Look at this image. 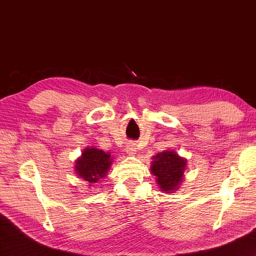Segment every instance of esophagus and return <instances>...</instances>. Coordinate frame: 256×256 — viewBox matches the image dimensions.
<instances>
[{
	"label": "esophagus",
	"mask_w": 256,
	"mask_h": 256,
	"mask_svg": "<svg viewBox=\"0 0 256 256\" xmlns=\"http://www.w3.org/2000/svg\"><path fill=\"white\" fill-rule=\"evenodd\" d=\"M125 151H126L128 154H134L136 151V144L134 142H128V144L125 146Z\"/></svg>",
	"instance_id": "obj_1"
}]
</instances>
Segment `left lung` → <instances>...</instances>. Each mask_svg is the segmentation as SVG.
I'll use <instances>...</instances> for the list:
<instances>
[{
	"label": "left lung",
	"mask_w": 256,
	"mask_h": 256,
	"mask_svg": "<svg viewBox=\"0 0 256 256\" xmlns=\"http://www.w3.org/2000/svg\"><path fill=\"white\" fill-rule=\"evenodd\" d=\"M152 159L151 172L156 176L160 190L170 193L178 188L183 182L186 159L172 150L162 151L154 156Z\"/></svg>",
	"instance_id": "obj_1"
}]
</instances>
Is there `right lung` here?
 Here are the masks:
<instances>
[{
	"label": "right lung",
	"mask_w": 256,
	"mask_h": 256,
	"mask_svg": "<svg viewBox=\"0 0 256 256\" xmlns=\"http://www.w3.org/2000/svg\"><path fill=\"white\" fill-rule=\"evenodd\" d=\"M112 158L110 154L97 148H86L81 157L76 162V172L80 178H84L92 186L105 177L110 168Z\"/></svg>",
	"instance_id": "1"
}]
</instances>
